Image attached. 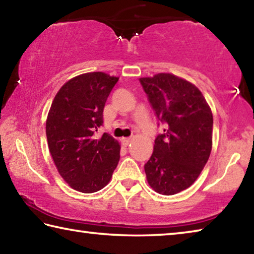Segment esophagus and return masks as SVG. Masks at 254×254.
Here are the masks:
<instances>
[{
  "label": "esophagus",
  "instance_id": "obj_1",
  "mask_svg": "<svg viewBox=\"0 0 254 254\" xmlns=\"http://www.w3.org/2000/svg\"><path fill=\"white\" fill-rule=\"evenodd\" d=\"M121 141H122V144L124 145V147H127V145L131 143L132 139H131V137H123Z\"/></svg>",
  "mask_w": 254,
  "mask_h": 254
}]
</instances>
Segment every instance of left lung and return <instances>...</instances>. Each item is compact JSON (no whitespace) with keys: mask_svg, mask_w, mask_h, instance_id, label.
<instances>
[{"mask_svg":"<svg viewBox=\"0 0 254 254\" xmlns=\"http://www.w3.org/2000/svg\"><path fill=\"white\" fill-rule=\"evenodd\" d=\"M140 83L163 126L144 165L147 180L159 194L175 195L195 183L208 160L212 111L195 85L173 74L143 77Z\"/></svg>","mask_w":254,"mask_h":254,"instance_id":"8db88e82","label":"left lung"}]
</instances>
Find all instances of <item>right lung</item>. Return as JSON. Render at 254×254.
<instances>
[{
	"mask_svg": "<svg viewBox=\"0 0 254 254\" xmlns=\"http://www.w3.org/2000/svg\"><path fill=\"white\" fill-rule=\"evenodd\" d=\"M118 80L101 71L74 77L59 89L47 118V140L58 173L72 189L85 194L104 188L120 160L114 137L94 135Z\"/></svg>",
	"mask_w": 254,
	"mask_h": 254,
	"instance_id": "obj_1",
	"label": "right lung"
}]
</instances>
